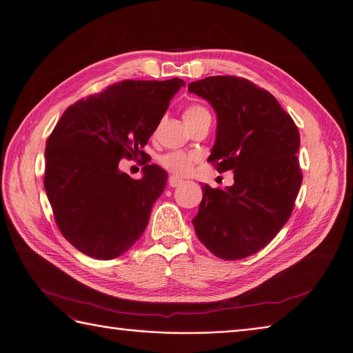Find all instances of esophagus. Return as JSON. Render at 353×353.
I'll use <instances>...</instances> for the list:
<instances>
[{"mask_svg":"<svg viewBox=\"0 0 353 353\" xmlns=\"http://www.w3.org/2000/svg\"><path fill=\"white\" fill-rule=\"evenodd\" d=\"M181 183H183V180L177 176H170L168 177V186L170 188H179Z\"/></svg>","mask_w":353,"mask_h":353,"instance_id":"34e87169","label":"esophagus"}]
</instances>
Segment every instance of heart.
Returning <instances> with one entry per match:
<instances>
[{"mask_svg":"<svg viewBox=\"0 0 353 353\" xmlns=\"http://www.w3.org/2000/svg\"><path fill=\"white\" fill-rule=\"evenodd\" d=\"M203 113H208V110L203 106H199V104H192V106H189L185 110L183 117L186 122H189ZM196 161H198V157L194 154L186 152V151H170V152L161 155L159 159L160 165L163 168H165L167 172L173 173L176 176L190 174Z\"/></svg>","mask_w":353,"mask_h":353,"instance_id":"heart-1","label":"heart"}]
</instances>
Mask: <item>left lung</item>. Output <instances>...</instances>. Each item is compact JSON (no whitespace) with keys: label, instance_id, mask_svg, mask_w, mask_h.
I'll return each instance as SVG.
<instances>
[{"label":"left lung","instance_id":"left-lung-1","mask_svg":"<svg viewBox=\"0 0 353 353\" xmlns=\"http://www.w3.org/2000/svg\"><path fill=\"white\" fill-rule=\"evenodd\" d=\"M188 88L216 113L208 161L219 173H234L225 190L202 186L194 231L219 259L249 257L275 239L292 214L303 183L298 128L269 91L245 78L208 77Z\"/></svg>","mask_w":353,"mask_h":353}]
</instances>
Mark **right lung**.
Listing matches in <instances>:
<instances>
[{
    "label": "right lung",
    "instance_id": "1",
    "mask_svg": "<svg viewBox=\"0 0 353 353\" xmlns=\"http://www.w3.org/2000/svg\"><path fill=\"white\" fill-rule=\"evenodd\" d=\"M185 85L125 80L63 112L46 141L45 190L57 225L77 250L100 259L119 257L147 228L167 173L143 167L141 179L119 170L147 145L170 100Z\"/></svg>",
    "mask_w": 353,
    "mask_h": 353
}]
</instances>
